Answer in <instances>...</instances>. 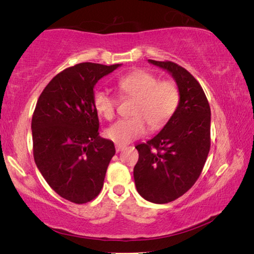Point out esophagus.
<instances>
[{
	"mask_svg": "<svg viewBox=\"0 0 254 254\" xmlns=\"http://www.w3.org/2000/svg\"><path fill=\"white\" fill-rule=\"evenodd\" d=\"M124 149V145H119V144H117L115 145V150H117V152H120V151H122V150Z\"/></svg>",
	"mask_w": 254,
	"mask_h": 254,
	"instance_id": "esophagus-1",
	"label": "esophagus"
}]
</instances>
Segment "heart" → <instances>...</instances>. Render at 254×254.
I'll return each mask as SVG.
<instances>
[{
  "label": "heart",
  "mask_w": 254,
  "mask_h": 254,
  "mask_svg": "<svg viewBox=\"0 0 254 254\" xmlns=\"http://www.w3.org/2000/svg\"><path fill=\"white\" fill-rule=\"evenodd\" d=\"M122 95L135 100L132 119H123L106 128L105 134L119 145L131 143L147 132V123L156 130L169 121L179 104V89L174 81H159L157 76L136 70L118 81ZM93 105L98 115L111 120L115 113V100L109 93L98 89L93 95Z\"/></svg>",
  "instance_id": "heart-1"
}]
</instances>
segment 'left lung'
Here are the masks:
<instances>
[{"label": "left lung", "mask_w": 254, "mask_h": 254, "mask_svg": "<svg viewBox=\"0 0 254 254\" xmlns=\"http://www.w3.org/2000/svg\"><path fill=\"white\" fill-rule=\"evenodd\" d=\"M148 63L171 75L179 104L158 134L135 147L139 160L133 176L141 197L166 204L189 190L204 168L210 148V109L201 86L185 68L171 62Z\"/></svg>", "instance_id": "1"}]
</instances>
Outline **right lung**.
Wrapping results in <instances>:
<instances>
[{
    "label": "right lung",
    "instance_id": "1",
    "mask_svg": "<svg viewBox=\"0 0 254 254\" xmlns=\"http://www.w3.org/2000/svg\"><path fill=\"white\" fill-rule=\"evenodd\" d=\"M122 64L83 63L55 76L37 102L31 130L38 169L59 196L84 204L100 194L115 154L113 141L98 135L94 87Z\"/></svg>",
    "mask_w": 254,
    "mask_h": 254
}]
</instances>
